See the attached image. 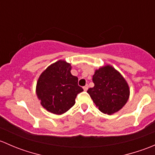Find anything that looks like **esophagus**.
I'll return each mask as SVG.
<instances>
[{
	"instance_id": "1",
	"label": "esophagus",
	"mask_w": 155,
	"mask_h": 155,
	"mask_svg": "<svg viewBox=\"0 0 155 155\" xmlns=\"http://www.w3.org/2000/svg\"><path fill=\"white\" fill-rule=\"evenodd\" d=\"M83 89H84V91H86L87 89H88V85H85V86H84L83 87Z\"/></svg>"
}]
</instances>
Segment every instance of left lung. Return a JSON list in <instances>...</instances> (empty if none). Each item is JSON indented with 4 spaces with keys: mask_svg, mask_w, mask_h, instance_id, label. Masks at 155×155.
<instances>
[{
    "mask_svg": "<svg viewBox=\"0 0 155 155\" xmlns=\"http://www.w3.org/2000/svg\"><path fill=\"white\" fill-rule=\"evenodd\" d=\"M94 86L87 91L103 113L112 115L122 109L130 97V87L119 71L110 64L97 69L93 75Z\"/></svg>",
    "mask_w": 155,
    "mask_h": 155,
    "instance_id": "1",
    "label": "left lung"
}]
</instances>
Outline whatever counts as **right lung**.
Returning <instances> with one entry per match:
<instances>
[{"label": "right lung", "mask_w": 155, "mask_h": 155, "mask_svg": "<svg viewBox=\"0 0 155 155\" xmlns=\"http://www.w3.org/2000/svg\"><path fill=\"white\" fill-rule=\"evenodd\" d=\"M72 66L64 60L51 64L39 76L36 94L42 107L48 112L62 115L76 103L83 89L78 85V78L70 73Z\"/></svg>", "instance_id": "right-lung-1"}]
</instances>
